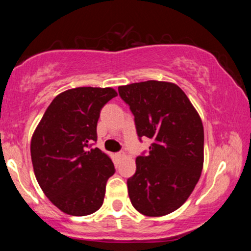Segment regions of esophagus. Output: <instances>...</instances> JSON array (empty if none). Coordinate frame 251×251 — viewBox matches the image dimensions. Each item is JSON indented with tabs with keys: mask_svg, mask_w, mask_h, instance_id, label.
I'll use <instances>...</instances> for the list:
<instances>
[{
	"mask_svg": "<svg viewBox=\"0 0 251 251\" xmlns=\"http://www.w3.org/2000/svg\"><path fill=\"white\" fill-rule=\"evenodd\" d=\"M117 157L118 158H124V157H126V153L124 151H120V152H118V153H117Z\"/></svg>",
	"mask_w": 251,
	"mask_h": 251,
	"instance_id": "1",
	"label": "esophagus"
}]
</instances>
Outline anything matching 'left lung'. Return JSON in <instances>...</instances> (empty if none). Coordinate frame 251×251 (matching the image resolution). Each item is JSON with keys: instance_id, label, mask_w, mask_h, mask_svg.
<instances>
[{"instance_id": "8db88e82", "label": "left lung", "mask_w": 251, "mask_h": 251, "mask_svg": "<svg viewBox=\"0 0 251 251\" xmlns=\"http://www.w3.org/2000/svg\"><path fill=\"white\" fill-rule=\"evenodd\" d=\"M118 91L133 113L138 137L153 142L148 154L137 157L127 179L132 205L150 217L171 214L188 200L203 169L200 114L176 83L149 80Z\"/></svg>"}]
</instances>
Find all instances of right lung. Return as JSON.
<instances>
[{"label":"right lung","instance_id":"add662e5","mask_svg":"<svg viewBox=\"0 0 251 251\" xmlns=\"http://www.w3.org/2000/svg\"><path fill=\"white\" fill-rule=\"evenodd\" d=\"M113 88L77 87L54 98L34 131L30 155L43 194L65 214L87 216L102 205L106 183L116 170L98 148L97 124Z\"/></svg>","mask_w":251,"mask_h":251}]
</instances>
